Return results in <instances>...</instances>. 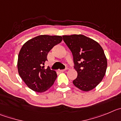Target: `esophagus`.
Returning a JSON list of instances; mask_svg holds the SVG:
<instances>
[{
    "label": "esophagus",
    "instance_id": "esophagus-1",
    "mask_svg": "<svg viewBox=\"0 0 121 121\" xmlns=\"http://www.w3.org/2000/svg\"><path fill=\"white\" fill-rule=\"evenodd\" d=\"M66 71V69H62V70H59V72H63Z\"/></svg>",
    "mask_w": 121,
    "mask_h": 121
}]
</instances>
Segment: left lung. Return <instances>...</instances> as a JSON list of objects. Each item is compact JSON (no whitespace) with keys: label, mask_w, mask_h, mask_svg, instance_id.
<instances>
[{"label":"left lung","mask_w":121,"mask_h":121,"mask_svg":"<svg viewBox=\"0 0 121 121\" xmlns=\"http://www.w3.org/2000/svg\"><path fill=\"white\" fill-rule=\"evenodd\" d=\"M63 40L72 53L74 68L78 76L73 84L88 92L97 86L106 72L107 61L98 42L84 35H63Z\"/></svg>","instance_id":"1"}]
</instances>
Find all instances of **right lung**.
<instances>
[{
    "label": "right lung",
    "instance_id": "obj_1",
    "mask_svg": "<svg viewBox=\"0 0 121 121\" xmlns=\"http://www.w3.org/2000/svg\"><path fill=\"white\" fill-rule=\"evenodd\" d=\"M62 40L59 35H41L23 45L18 54L17 68L20 77L31 90L43 92L54 84L56 72L49 67L45 69L44 65L49 52Z\"/></svg>",
    "mask_w": 121,
    "mask_h": 121
}]
</instances>
